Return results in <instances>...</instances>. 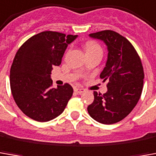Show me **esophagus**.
<instances>
[{"label":"esophagus","instance_id":"34e87169","mask_svg":"<svg viewBox=\"0 0 156 156\" xmlns=\"http://www.w3.org/2000/svg\"><path fill=\"white\" fill-rule=\"evenodd\" d=\"M74 91H75V93H77V94H82L84 90L83 89H78V88H75L74 89Z\"/></svg>","mask_w":156,"mask_h":156}]
</instances>
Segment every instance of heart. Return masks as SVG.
<instances>
[{"label": "heart", "mask_w": 156, "mask_h": 156, "mask_svg": "<svg viewBox=\"0 0 156 156\" xmlns=\"http://www.w3.org/2000/svg\"><path fill=\"white\" fill-rule=\"evenodd\" d=\"M84 49H85L86 54H90V53H94V52H99L102 54V48L101 45L94 42V41H88L84 44Z\"/></svg>", "instance_id": "obj_1"}]
</instances>
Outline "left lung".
I'll use <instances>...</instances> for the list:
<instances>
[{"instance_id": "left-lung-1", "label": "left lung", "mask_w": 156, "mask_h": 156, "mask_svg": "<svg viewBox=\"0 0 156 156\" xmlns=\"http://www.w3.org/2000/svg\"><path fill=\"white\" fill-rule=\"evenodd\" d=\"M89 36L104 41L108 59L101 78L107 81V92L94 91V101L88 106L90 116L103 124H114L124 119L140 99L144 85V67L130 41L113 30H102Z\"/></svg>"}]
</instances>
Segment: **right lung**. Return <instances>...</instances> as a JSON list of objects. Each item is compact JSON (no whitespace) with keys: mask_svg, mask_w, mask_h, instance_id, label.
<instances>
[{"mask_svg":"<svg viewBox=\"0 0 156 156\" xmlns=\"http://www.w3.org/2000/svg\"><path fill=\"white\" fill-rule=\"evenodd\" d=\"M77 35L44 31L18 49L10 70L11 91L17 105L31 119L48 122L61 115L73 93L65 83L51 88L52 67L59 66L67 45Z\"/></svg>","mask_w":156,"mask_h":156,"instance_id":"1","label":"right lung"}]
</instances>
